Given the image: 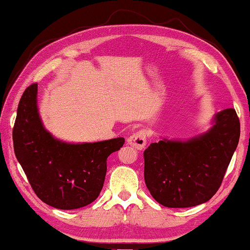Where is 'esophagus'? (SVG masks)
<instances>
[{
  "mask_svg": "<svg viewBox=\"0 0 250 250\" xmlns=\"http://www.w3.org/2000/svg\"><path fill=\"white\" fill-rule=\"evenodd\" d=\"M126 141H128V145L134 146L138 150L144 149L146 145V131L145 130H139V131L132 133Z\"/></svg>",
  "mask_w": 250,
  "mask_h": 250,
  "instance_id": "obj_1",
  "label": "esophagus"
}]
</instances>
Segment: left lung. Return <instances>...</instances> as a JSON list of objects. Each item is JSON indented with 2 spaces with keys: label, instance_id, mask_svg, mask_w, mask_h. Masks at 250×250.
Instances as JSON below:
<instances>
[{
  "label": "left lung",
  "instance_id": "left-lung-1",
  "mask_svg": "<svg viewBox=\"0 0 250 250\" xmlns=\"http://www.w3.org/2000/svg\"><path fill=\"white\" fill-rule=\"evenodd\" d=\"M239 137V118L230 108L218 112L213 125L200 136L153 142L144 152L146 188L168 208L206 203L219 189Z\"/></svg>",
  "mask_w": 250,
  "mask_h": 250
}]
</instances>
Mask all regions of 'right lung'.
Listing matches in <instances>:
<instances>
[{
    "instance_id": "1",
    "label": "right lung",
    "mask_w": 250,
    "mask_h": 250,
    "mask_svg": "<svg viewBox=\"0 0 250 250\" xmlns=\"http://www.w3.org/2000/svg\"><path fill=\"white\" fill-rule=\"evenodd\" d=\"M37 94L38 83H33L19 102L13 126L15 157L43 203L63 210L84 207L98 198L106 159L124 146L125 139L77 145L55 139L40 119Z\"/></svg>"
}]
</instances>
